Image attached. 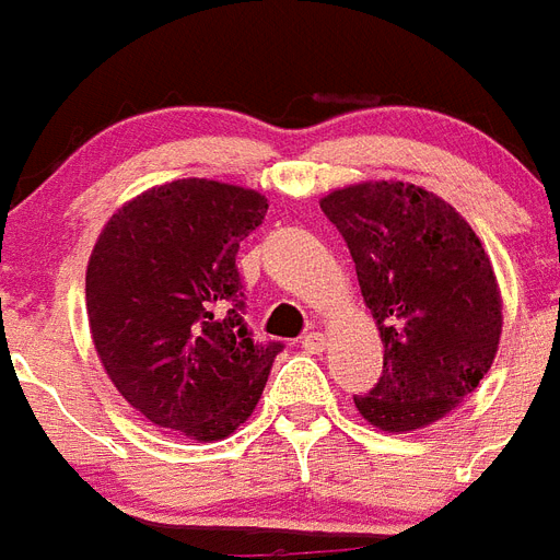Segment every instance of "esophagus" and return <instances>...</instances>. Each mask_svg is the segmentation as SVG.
Listing matches in <instances>:
<instances>
[{
    "mask_svg": "<svg viewBox=\"0 0 560 560\" xmlns=\"http://www.w3.org/2000/svg\"><path fill=\"white\" fill-rule=\"evenodd\" d=\"M303 350H308V352H324L326 350V338H324V332H315V329H312V332H306L303 335Z\"/></svg>",
    "mask_w": 560,
    "mask_h": 560,
    "instance_id": "esophagus-1",
    "label": "esophagus"
}]
</instances>
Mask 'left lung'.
I'll use <instances>...</instances> for the list:
<instances>
[{
	"instance_id": "1",
	"label": "left lung",
	"mask_w": 560,
	"mask_h": 560,
	"mask_svg": "<svg viewBox=\"0 0 560 560\" xmlns=\"http://www.w3.org/2000/svg\"><path fill=\"white\" fill-rule=\"evenodd\" d=\"M320 208L350 248L384 343L382 378L355 407L387 433L436 422L498 355L503 303L489 254L448 202L405 182L332 190Z\"/></svg>"
}]
</instances>
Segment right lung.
<instances>
[{
  "instance_id": "1",
  "label": "right lung",
  "mask_w": 560,
  "mask_h": 560,
  "mask_svg": "<svg viewBox=\"0 0 560 560\" xmlns=\"http://www.w3.org/2000/svg\"><path fill=\"white\" fill-rule=\"evenodd\" d=\"M257 190L178 178L136 196L89 257L86 312L118 393L159 428L225 440L254 413L280 341H254L236 252L266 219Z\"/></svg>"
}]
</instances>
